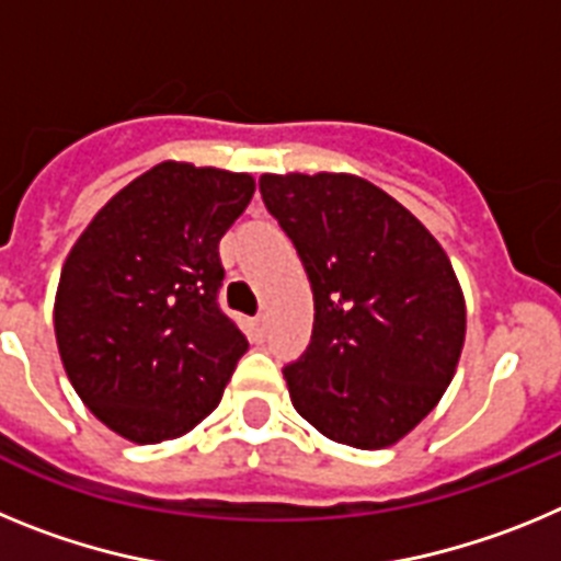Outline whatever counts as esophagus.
I'll use <instances>...</instances> for the list:
<instances>
[{
    "label": "esophagus",
    "instance_id": "34e87169",
    "mask_svg": "<svg viewBox=\"0 0 561 561\" xmlns=\"http://www.w3.org/2000/svg\"><path fill=\"white\" fill-rule=\"evenodd\" d=\"M250 331H252V336H255V340H261V336L266 334V314H255L250 320Z\"/></svg>",
    "mask_w": 561,
    "mask_h": 561
}]
</instances>
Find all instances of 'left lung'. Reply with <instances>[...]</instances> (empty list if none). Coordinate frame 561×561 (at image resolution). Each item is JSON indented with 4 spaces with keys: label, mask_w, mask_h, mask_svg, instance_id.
<instances>
[{
    "label": "left lung",
    "mask_w": 561,
    "mask_h": 561,
    "mask_svg": "<svg viewBox=\"0 0 561 561\" xmlns=\"http://www.w3.org/2000/svg\"><path fill=\"white\" fill-rule=\"evenodd\" d=\"M257 185L314 291L309 348L284 368L291 404L336 444L390 447L458 368L466 306L447 252L351 173H264Z\"/></svg>",
    "instance_id": "left-lung-1"
}]
</instances>
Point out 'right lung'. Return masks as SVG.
Returning <instances> with one entry per match:
<instances>
[{
  "label": "right lung",
  "instance_id": "right-lung-1",
  "mask_svg": "<svg viewBox=\"0 0 561 561\" xmlns=\"http://www.w3.org/2000/svg\"><path fill=\"white\" fill-rule=\"evenodd\" d=\"M250 173L160 162L101 207L69 250L56 340L76 393L134 444L191 433L250 348L219 306V241Z\"/></svg>",
  "mask_w": 561,
  "mask_h": 561
}]
</instances>
